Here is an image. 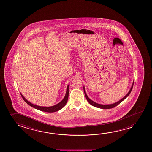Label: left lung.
<instances>
[{"label": "left lung", "mask_w": 152, "mask_h": 152, "mask_svg": "<svg viewBox=\"0 0 152 152\" xmlns=\"http://www.w3.org/2000/svg\"><path fill=\"white\" fill-rule=\"evenodd\" d=\"M134 80L133 82H132V87L130 88V89L129 91V92H128V93L124 96V97H123L122 99H121V100L118 101V102H115L114 103L110 104H99V103H97L96 102H94V101H92V100H91L90 98L88 97V96H87V94H86V91H85L84 86L83 87V88H84V92L85 95V97L86 98L87 101L89 102V103H90V104L92 105V106H94L95 107H98V108H100V109H111V108L115 107V106H117V105L119 104L121 102H122L126 97L128 96V95L130 94V93L132 92V87H133V85H134Z\"/></svg>", "instance_id": "8db88e82"}]
</instances>
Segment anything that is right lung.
<instances>
[{
	"label": "right lung",
	"mask_w": 152,
	"mask_h": 152,
	"mask_svg": "<svg viewBox=\"0 0 152 152\" xmlns=\"http://www.w3.org/2000/svg\"><path fill=\"white\" fill-rule=\"evenodd\" d=\"M69 85H68L67 89H66V94H65V97L63 99V100L61 102L58 103L57 104L51 107H41L37 105L33 104L32 103L29 102L28 101L26 100L25 97L23 96L21 93L20 94L22 97L23 100H24L27 104L30 105L31 107L35 108L36 109L42 111L46 112H54L58 111L59 110L61 109L62 107H65V105L66 104V103L67 102L68 99V95H69Z\"/></svg>",
	"instance_id": "add662e5"
}]
</instances>
